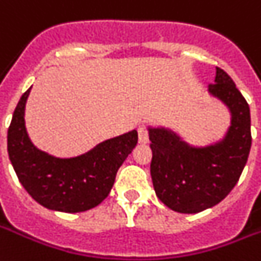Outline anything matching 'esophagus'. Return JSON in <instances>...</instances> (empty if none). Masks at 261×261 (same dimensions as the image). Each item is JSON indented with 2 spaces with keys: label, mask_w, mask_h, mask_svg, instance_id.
<instances>
[{
  "label": "esophagus",
  "mask_w": 261,
  "mask_h": 261,
  "mask_svg": "<svg viewBox=\"0 0 261 261\" xmlns=\"http://www.w3.org/2000/svg\"><path fill=\"white\" fill-rule=\"evenodd\" d=\"M139 141L141 144H145L149 141V133H148V128L146 126H140L139 128Z\"/></svg>",
  "instance_id": "esophagus-1"
}]
</instances>
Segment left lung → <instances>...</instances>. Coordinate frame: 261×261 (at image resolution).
I'll use <instances>...</instances> for the list:
<instances>
[{"label": "left lung", "instance_id": "1", "mask_svg": "<svg viewBox=\"0 0 261 261\" xmlns=\"http://www.w3.org/2000/svg\"><path fill=\"white\" fill-rule=\"evenodd\" d=\"M210 93L232 113L231 128L220 143L193 148L163 128H150V174L157 197L172 211L197 213L219 204L240 178L251 149L248 102L232 79L216 68Z\"/></svg>", "mask_w": 261, "mask_h": 261}]
</instances>
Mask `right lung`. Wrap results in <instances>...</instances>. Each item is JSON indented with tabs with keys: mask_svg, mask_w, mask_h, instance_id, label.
Wrapping results in <instances>:
<instances>
[{
	"mask_svg": "<svg viewBox=\"0 0 261 261\" xmlns=\"http://www.w3.org/2000/svg\"><path fill=\"white\" fill-rule=\"evenodd\" d=\"M22 94L8 129V153L27 192L45 208L76 213L97 206L111 192L116 174L137 144V130L104 143L83 156L57 159L37 149L25 129Z\"/></svg>",
	"mask_w": 261,
	"mask_h": 261,
	"instance_id": "obj_1",
	"label": "right lung"
}]
</instances>
